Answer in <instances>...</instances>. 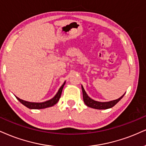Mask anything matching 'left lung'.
Segmentation results:
<instances>
[{
    "instance_id": "left-lung-1",
    "label": "left lung",
    "mask_w": 146,
    "mask_h": 146,
    "mask_svg": "<svg viewBox=\"0 0 146 146\" xmlns=\"http://www.w3.org/2000/svg\"><path fill=\"white\" fill-rule=\"evenodd\" d=\"M81 87H82V96H83V100H84V104H85L88 107L92 108H95V109L106 110V109L110 108H112L113 106L116 105V104L123 98V96L125 94V93L123 95H122L120 98L113 101H110V102H97V101H95L92 100L91 98H90L88 96L87 93L85 92V91H84L82 85H81Z\"/></svg>"
}]
</instances>
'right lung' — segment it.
I'll list each match as a JSON object with an SVG mask.
<instances>
[{"instance_id":"right-lung-1","label":"right lung","mask_w":146,"mask_h":146,"mask_svg":"<svg viewBox=\"0 0 146 146\" xmlns=\"http://www.w3.org/2000/svg\"><path fill=\"white\" fill-rule=\"evenodd\" d=\"M65 83H66V81L64 82V84H62V87L59 88L58 92L57 93V94L54 96V98L51 99L50 100L46 101L44 102H41V103H35V102H26V101L22 100L21 99H19L17 97H16V98L17 99L19 102H21L23 105H24L26 107L30 109H43V108H48V107H51L56 104L60 98L61 95H62V92L63 88H64V86L65 85Z\"/></svg>"}]
</instances>
